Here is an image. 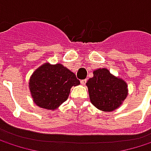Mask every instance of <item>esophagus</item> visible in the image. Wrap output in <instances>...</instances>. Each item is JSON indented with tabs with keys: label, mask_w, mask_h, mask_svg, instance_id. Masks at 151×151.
Here are the masks:
<instances>
[{
	"label": "esophagus",
	"mask_w": 151,
	"mask_h": 151,
	"mask_svg": "<svg viewBox=\"0 0 151 151\" xmlns=\"http://www.w3.org/2000/svg\"><path fill=\"white\" fill-rule=\"evenodd\" d=\"M80 83H81V85L85 86L86 83V79H82V80H80Z\"/></svg>",
	"instance_id": "obj_1"
}]
</instances>
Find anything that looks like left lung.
Returning <instances> with one entry per match:
<instances>
[{
	"label": "left lung",
	"instance_id": "left-lung-1",
	"mask_svg": "<svg viewBox=\"0 0 151 151\" xmlns=\"http://www.w3.org/2000/svg\"><path fill=\"white\" fill-rule=\"evenodd\" d=\"M92 104L104 112H111L122 104L128 95L127 83L106 68L93 71L86 82Z\"/></svg>",
	"mask_w": 151,
	"mask_h": 151
}]
</instances>
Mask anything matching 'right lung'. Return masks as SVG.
Wrapping results in <instances>:
<instances>
[{"label":"right lung","instance_id":"obj_1","mask_svg":"<svg viewBox=\"0 0 151 151\" xmlns=\"http://www.w3.org/2000/svg\"><path fill=\"white\" fill-rule=\"evenodd\" d=\"M79 84L75 74L63 65L45 63L33 73L29 86L36 105L54 110L68 99L71 88Z\"/></svg>","mask_w":151,"mask_h":151}]
</instances>
